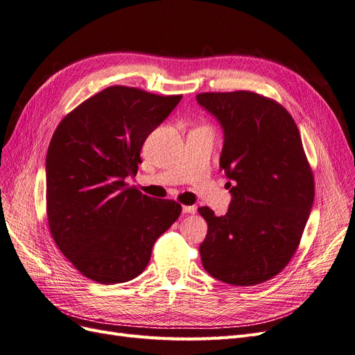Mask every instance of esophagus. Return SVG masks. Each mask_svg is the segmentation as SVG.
<instances>
[{
    "mask_svg": "<svg viewBox=\"0 0 355 355\" xmlns=\"http://www.w3.org/2000/svg\"><path fill=\"white\" fill-rule=\"evenodd\" d=\"M196 207L194 206H184L182 207V213L184 214H192V213H196Z\"/></svg>",
    "mask_w": 355,
    "mask_h": 355,
    "instance_id": "esophagus-1",
    "label": "esophagus"
}]
</instances>
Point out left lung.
I'll list each match as a JSON object with an SVG mask.
<instances>
[{
	"mask_svg": "<svg viewBox=\"0 0 355 355\" xmlns=\"http://www.w3.org/2000/svg\"><path fill=\"white\" fill-rule=\"evenodd\" d=\"M197 102L223 132L219 167L230 182L228 213L207 222L204 270L219 282L253 286L295 254L314 202V178L297 127L282 105L252 92L201 93Z\"/></svg>",
	"mask_w": 355,
	"mask_h": 355,
	"instance_id": "8db88e82",
	"label": "left lung"
}]
</instances>
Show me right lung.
I'll use <instances>...</instances> for the list:
<instances>
[{"mask_svg":"<svg viewBox=\"0 0 355 355\" xmlns=\"http://www.w3.org/2000/svg\"><path fill=\"white\" fill-rule=\"evenodd\" d=\"M182 96L112 85L58 125L46 158L49 227L59 250L101 284L136 278L153 245L180 214V204L128 187L146 137Z\"/></svg>","mask_w":355,"mask_h":355,"instance_id":"add662e5","label":"right lung"}]
</instances>
